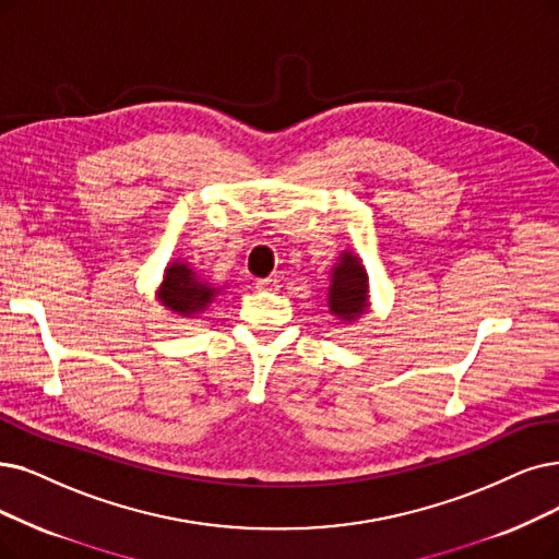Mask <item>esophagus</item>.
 I'll list each match as a JSON object with an SVG mask.
<instances>
[{
  "label": "esophagus",
  "mask_w": 559,
  "mask_h": 559,
  "mask_svg": "<svg viewBox=\"0 0 559 559\" xmlns=\"http://www.w3.org/2000/svg\"><path fill=\"white\" fill-rule=\"evenodd\" d=\"M282 286V280L280 277H263V280H257V288L259 292H280Z\"/></svg>",
  "instance_id": "1"
}]
</instances>
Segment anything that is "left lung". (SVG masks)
<instances>
[{
  "mask_svg": "<svg viewBox=\"0 0 559 559\" xmlns=\"http://www.w3.org/2000/svg\"><path fill=\"white\" fill-rule=\"evenodd\" d=\"M328 302L332 314L346 321L360 317L367 307V273L362 263L348 252L342 254V263L334 267Z\"/></svg>",
  "mask_w": 559,
  "mask_h": 559,
  "instance_id": "obj_1",
  "label": "left lung"
}]
</instances>
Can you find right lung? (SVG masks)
<instances>
[{"label":"right lung","mask_w":559,"mask_h":559,"mask_svg":"<svg viewBox=\"0 0 559 559\" xmlns=\"http://www.w3.org/2000/svg\"><path fill=\"white\" fill-rule=\"evenodd\" d=\"M213 296L215 288H211L206 282H199L186 263H171L167 267L160 298L178 314L194 317L197 311H202L211 302Z\"/></svg>","instance_id":"obj_1"}]
</instances>
